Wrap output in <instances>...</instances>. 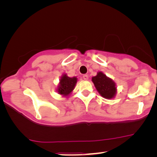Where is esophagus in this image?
Returning a JSON list of instances; mask_svg holds the SVG:
<instances>
[{
	"label": "esophagus",
	"mask_w": 157,
	"mask_h": 157,
	"mask_svg": "<svg viewBox=\"0 0 157 157\" xmlns=\"http://www.w3.org/2000/svg\"><path fill=\"white\" fill-rule=\"evenodd\" d=\"M83 78L84 79V80H88V79H89V76H88V75H86V74H84L83 76Z\"/></svg>",
	"instance_id": "obj_1"
}]
</instances>
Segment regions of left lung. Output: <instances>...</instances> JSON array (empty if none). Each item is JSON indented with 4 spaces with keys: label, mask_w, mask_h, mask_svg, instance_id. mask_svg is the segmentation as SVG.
<instances>
[{
    "label": "left lung",
    "mask_w": 157,
    "mask_h": 157,
    "mask_svg": "<svg viewBox=\"0 0 157 157\" xmlns=\"http://www.w3.org/2000/svg\"><path fill=\"white\" fill-rule=\"evenodd\" d=\"M91 80L96 90L102 97L111 99L116 96L117 89L115 82L111 78L107 77L103 72H98L96 76L92 77Z\"/></svg>",
    "instance_id": "1"
}]
</instances>
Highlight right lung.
<instances>
[{
	"label": "right lung",
	"mask_w": 157,
	"mask_h": 157,
	"mask_svg": "<svg viewBox=\"0 0 157 157\" xmlns=\"http://www.w3.org/2000/svg\"><path fill=\"white\" fill-rule=\"evenodd\" d=\"M77 83V78L76 76L68 77L67 74L62 75L61 79L59 80V86L57 87V92L60 95L63 96H68L72 93L74 89L75 86Z\"/></svg>",
	"instance_id": "right-lung-1"
}]
</instances>
